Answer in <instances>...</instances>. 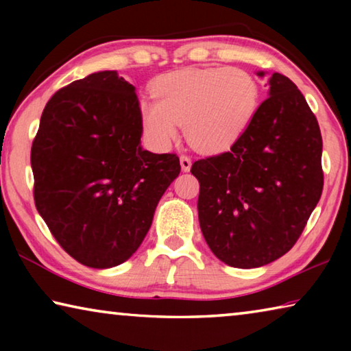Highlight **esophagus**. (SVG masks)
<instances>
[{"instance_id":"1","label":"esophagus","mask_w":351,"mask_h":351,"mask_svg":"<svg viewBox=\"0 0 351 351\" xmlns=\"http://www.w3.org/2000/svg\"><path fill=\"white\" fill-rule=\"evenodd\" d=\"M180 162H181L182 171H189L190 167H192V159H190L189 156H186V154H182V156L180 158Z\"/></svg>"}]
</instances>
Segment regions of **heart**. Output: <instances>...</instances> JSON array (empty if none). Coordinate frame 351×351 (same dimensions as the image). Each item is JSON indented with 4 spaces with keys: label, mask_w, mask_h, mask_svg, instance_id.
<instances>
[{
    "label": "heart",
    "mask_w": 351,
    "mask_h": 351,
    "mask_svg": "<svg viewBox=\"0 0 351 351\" xmlns=\"http://www.w3.org/2000/svg\"><path fill=\"white\" fill-rule=\"evenodd\" d=\"M142 100L141 123L153 147L164 150L184 136L195 150L224 152L246 132L257 112L260 86L240 68H184L164 74Z\"/></svg>",
    "instance_id": "obj_1"
}]
</instances>
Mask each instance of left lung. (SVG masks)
<instances>
[{
  "label": "left lung",
  "instance_id": "obj_1",
  "mask_svg": "<svg viewBox=\"0 0 351 351\" xmlns=\"http://www.w3.org/2000/svg\"><path fill=\"white\" fill-rule=\"evenodd\" d=\"M190 171L217 258L241 269L268 265L295 245L322 195L317 119L299 88L274 73L269 97L230 150L198 159Z\"/></svg>",
  "mask_w": 351,
  "mask_h": 351
}]
</instances>
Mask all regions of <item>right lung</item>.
<instances>
[{
    "mask_svg": "<svg viewBox=\"0 0 351 351\" xmlns=\"http://www.w3.org/2000/svg\"><path fill=\"white\" fill-rule=\"evenodd\" d=\"M134 86L102 71L63 86L46 104L31 148L34 201L58 245L90 268L136 252L165 190L175 153L141 147Z\"/></svg>",
    "mask_w": 351,
    "mask_h": 351,
    "instance_id": "right-lung-1",
    "label": "right lung"
}]
</instances>
